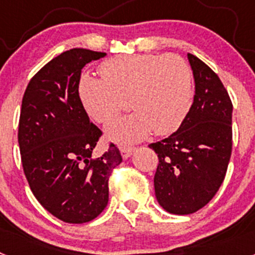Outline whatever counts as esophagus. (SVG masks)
Segmentation results:
<instances>
[{
	"mask_svg": "<svg viewBox=\"0 0 255 255\" xmlns=\"http://www.w3.org/2000/svg\"><path fill=\"white\" fill-rule=\"evenodd\" d=\"M134 150H135V148H132V147H121L120 148L121 155H123V158H125V159L129 158Z\"/></svg>",
	"mask_w": 255,
	"mask_h": 255,
	"instance_id": "obj_1",
	"label": "esophagus"
}]
</instances>
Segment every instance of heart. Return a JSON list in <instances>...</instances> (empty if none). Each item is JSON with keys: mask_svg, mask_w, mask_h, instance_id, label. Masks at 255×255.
<instances>
[{"mask_svg": "<svg viewBox=\"0 0 255 255\" xmlns=\"http://www.w3.org/2000/svg\"><path fill=\"white\" fill-rule=\"evenodd\" d=\"M101 79L83 75L78 93L85 112L107 124L123 111L128 100L134 114L106 128L111 140L130 144L150 131L167 135L181 125L193 100V74L176 55H123L100 67Z\"/></svg>", "mask_w": 255, "mask_h": 255, "instance_id": "1", "label": "heart"}]
</instances>
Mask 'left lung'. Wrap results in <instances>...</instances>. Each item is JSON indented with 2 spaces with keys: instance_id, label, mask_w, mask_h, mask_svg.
I'll list each match as a JSON object with an SVG mask.
<instances>
[{
  "instance_id": "8db88e82",
  "label": "left lung",
  "mask_w": 255,
  "mask_h": 255,
  "mask_svg": "<svg viewBox=\"0 0 255 255\" xmlns=\"http://www.w3.org/2000/svg\"><path fill=\"white\" fill-rule=\"evenodd\" d=\"M195 82L194 102L175 132L149 144L157 155L155 198L173 215L203 208L226 176L233 150V103L217 74L188 53Z\"/></svg>"
}]
</instances>
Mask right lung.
Returning <instances> with one entry per match:
<instances>
[{
    "instance_id": "right-lung-1",
    "label": "right lung",
    "mask_w": 255,
    "mask_h": 255,
    "mask_svg": "<svg viewBox=\"0 0 255 255\" xmlns=\"http://www.w3.org/2000/svg\"><path fill=\"white\" fill-rule=\"evenodd\" d=\"M105 56L84 48L62 52L30 79L22 97L17 140L24 173L38 202L67 224L102 213L108 180L123 162L115 144L92 157L102 131L89 121L78 93L83 67Z\"/></svg>"
}]
</instances>
